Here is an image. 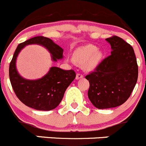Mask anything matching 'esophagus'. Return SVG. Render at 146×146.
<instances>
[{"label":"esophagus","mask_w":146,"mask_h":146,"mask_svg":"<svg viewBox=\"0 0 146 146\" xmlns=\"http://www.w3.org/2000/svg\"><path fill=\"white\" fill-rule=\"evenodd\" d=\"M84 77V76H83V74H76V79H82V78H83Z\"/></svg>","instance_id":"obj_1"}]
</instances>
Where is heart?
Masks as SVG:
<instances>
[{
    "instance_id": "obj_1",
    "label": "heart",
    "mask_w": 146,
    "mask_h": 146,
    "mask_svg": "<svg viewBox=\"0 0 146 146\" xmlns=\"http://www.w3.org/2000/svg\"><path fill=\"white\" fill-rule=\"evenodd\" d=\"M103 53L93 44L78 47L73 52V60L79 64H84L85 70H94L100 64Z\"/></svg>"
}]
</instances>
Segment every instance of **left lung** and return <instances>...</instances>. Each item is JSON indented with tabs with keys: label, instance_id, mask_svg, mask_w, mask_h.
Segmentation results:
<instances>
[{
	"label": "left lung",
	"instance_id": "obj_1",
	"mask_svg": "<svg viewBox=\"0 0 146 146\" xmlns=\"http://www.w3.org/2000/svg\"><path fill=\"white\" fill-rule=\"evenodd\" d=\"M106 40L111 44V54L85 76L90 84L88 97L99 109L116 107L126 102L135 87L138 74L133 47L117 36Z\"/></svg>",
	"mask_w": 146,
	"mask_h": 146
}]
</instances>
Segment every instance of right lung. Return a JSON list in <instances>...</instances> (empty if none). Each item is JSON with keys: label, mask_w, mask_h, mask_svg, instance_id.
<instances>
[{"label": "right lung", "mask_w": 146, "mask_h": 146, "mask_svg": "<svg viewBox=\"0 0 146 146\" xmlns=\"http://www.w3.org/2000/svg\"><path fill=\"white\" fill-rule=\"evenodd\" d=\"M28 44H39L45 47L51 54L53 62L63 58V49L47 37H33L18 44L9 66L11 85L21 102L36 110H52L60 104L66 89L76 77V74L72 70H64L52 67L40 79H25L17 70L16 60L21 50Z\"/></svg>", "instance_id": "obj_1"}]
</instances>
